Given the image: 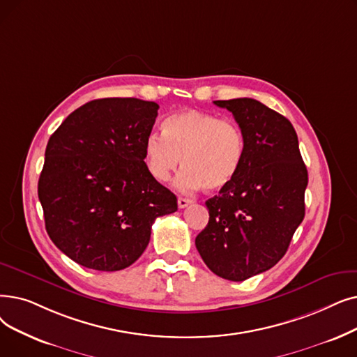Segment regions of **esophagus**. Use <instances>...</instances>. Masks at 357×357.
Listing matches in <instances>:
<instances>
[{
	"instance_id": "34e87169",
	"label": "esophagus",
	"mask_w": 357,
	"mask_h": 357,
	"mask_svg": "<svg viewBox=\"0 0 357 357\" xmlns=\"http://www.w3.org/2000/svg\"><path fill=\"white\" fill-rule=\"evenodd\" d=\"M190 204H191V199L183 198V197H179V198H178V207H179V208H185V207H188Z\"/></svg>"
}]
</instances>
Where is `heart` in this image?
<instances>
[{"mask_svg": "<svg viewBox=\"0 0 357 357\" xmlns=\"http://www.w3.org/2000/svg\"><path fill=\"white\" fill-rule=\"evenodd\" d=\"M165 132H151L144 143L150 175L160 182L182 165L176 187L210 192L225 190L239 172L245 156V135L235 121L187 109L169 115Z\"/></svg>", "mask_w": 357, "mask_h": 357, "instance_id": "1", "label": "heart"}]
</instances>
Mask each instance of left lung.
<instances>
[{"label": "left lung", "instance_id": "left-lung-1", "mask_svg": "<svg viewBox=\"0 0 357 357\" xmlns=\"http://www.w3.org/2000/svg\"><path fill=\"white\" fill-rule=\"evenodd\" d=\"M214 105L242 128L245 156L229 187L206 201L210 219L195 246L214 274L243 282L286 254L305 217L307 170L287 118L250 98Z\"/></svg>", "mask_w": 357, "mask_h": 357}]
</instances>
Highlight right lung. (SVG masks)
Wrapping results in <instances>:
<instances>
[{
  "mask_svg": "<svg viewBox=\"0 0 357 357\" xmlns=\"http://www.w3.org/2000/svg\"><path fill=\"white\" fill-rule=\"evenodd\" d=\"M158 109L135 98L96 99L51 135L38 195L51 241L77 264L130 267L147 248L154 220L178 210L175 194L144 162Z\"/></svg>",
  "mask_w": 357,
  "mask_h": 357,
  "instance_id": "obj_1",
  "label": "right lung"
}]
</instances>
